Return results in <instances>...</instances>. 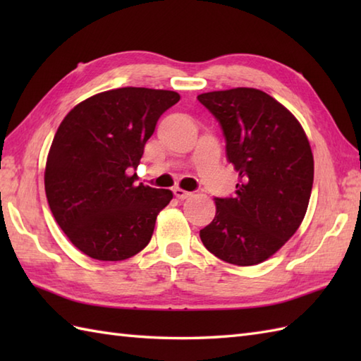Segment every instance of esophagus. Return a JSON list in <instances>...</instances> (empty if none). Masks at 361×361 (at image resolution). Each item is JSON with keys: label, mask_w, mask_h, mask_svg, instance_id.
Masks as SVG:
<instances>
[{"label": "esophagus", "mask_w": 361, "mask_h": 361, "mask_svg": "<svg viewBox=\"0 0 361 361\" xmlns=\"http://www.w3.org/2000/svg\"><path fill=\"white\" fill-rule=\"evenodd\" d=\"M173 195H175L176 198H180V200H186V198L192 197V192H188V190H183V189H180V188H175V189H173Z\"/></svg>", "instance_id": "obj_1"}]
</instances>
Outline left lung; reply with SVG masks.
Instances as JSON below:
<instances>
[{
    "label": "left lung",
    "instance_id": "left-lung-1",
    "mask_svg": "<svg viewBox=\"0 0 361 361\" xmlns=\"http://www.w3.org/2000/svg\"><path fill=\"white\" fill-rule=\"evenodd\" d=\"M219 121L226 158L239 173L234 197H216V217L200 229L206 250L248 267L273 256L301 225L313 186V155L298 119L255 88L197 96Z\"/></svg>",
    "mask_w": 361,
    "mask_h": 361
}]
</instances>
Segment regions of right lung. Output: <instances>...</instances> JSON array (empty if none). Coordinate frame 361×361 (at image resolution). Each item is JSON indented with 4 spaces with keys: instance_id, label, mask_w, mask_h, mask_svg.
Segmentation results:
<instances>
[{
    "instance_id": "add662e5",
    "label": "right lung",
    "mask_w": 361,
    "mask_h": 361,
    "mask_svg": "<svg viewBox=\"0 0 361 361\" xmlns=\"http://www.w3.org/2000/svg\"><path fill=\"white\" fill-rule=\"evenodd\" d=\"M178 101L167 90H110L75 105L60 124L46 161V198L87 256L124 260L150 242L158 212L173 195L135 185L132 172L159 116Z\"/></svg>"
}]
</instances>
